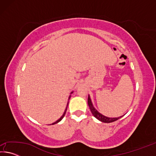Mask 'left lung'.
<instances>
[{
	"label": "left lung",
	"instance_id": "8db88e82",
	"mask_svg": "<svg viewBox=\"0 0 156 156\" xmlns=\"http://www.w3.org/2000/svg\"><path fill=\"white\" fill-rule=\"evenodd\" d=\"M88 105L89 107V109L91 110V112L93 115L94 116L95 118H97L98 120H99L100 121H101L102 122H105V123H110V122H114V121H116L118 119H120V118H122V116H120V117H118V118H109V117H107V116H105L101 113H99L98 111L95 109L93 104H92V102L90 98V96H88Z\"/></svg>",
	"mask_w": 156,
	"mask_h": 156
}]
</instances>
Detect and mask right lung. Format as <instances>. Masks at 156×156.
<instances>
[{
  "label": "right lung",
  "instance_id": "add662e5",
  "mask_svg": "<svg viewBox=\"0 0 156 156\" xmlns=\"http://www.w3.org/2000/svg\"><path fill=\"white\" fill-rule=\"evenodd\" d=\"M73 93V91L72 92V93H71V94H72ZM70 97H71V96H69V98H70ZM68 103H69V102H68ZM68 103H67V106H68ZM67 107H66V109H65V112H64V113H63V114H62V115L61 116V117H60V118H59V119L57 121H56V122H54V123H52L51 124V125H55V124H56V123H58V122H60V120H61L62 119V118H64V116H65V113H66V112H67Z\"/></svg>",
  "mask_w": 156,
  "mask_h": 156
}]
</instances>
